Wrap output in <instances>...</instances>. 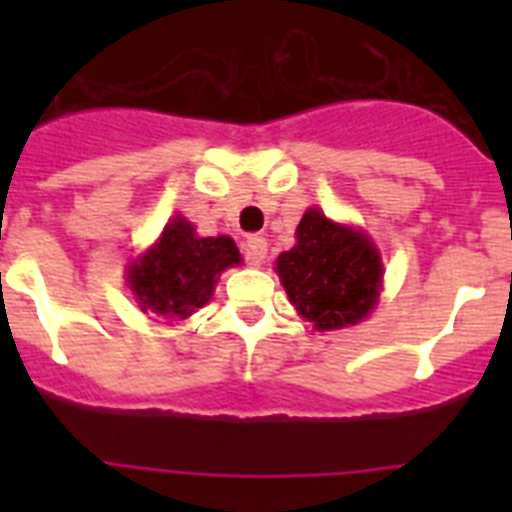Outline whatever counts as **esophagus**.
Here are the masks:
<instances>
[{
	"label": "esophagus",
	"instance_id": "obj_1",
	"mask_svg": "<svg viewBox=\"0 0 512 512\" xmlns=\"http://www.w3.org/2000/svg\"><path fill=\"white\" fill-rule=\"evenodd\" d=\"M266 251H269V243H266V238H261V235H248V241L243 243V256H246V261L251 266L264 264Z\"/></svg>",
	"mask_w": 512,
	"mask_h": 512
}]
</instances>
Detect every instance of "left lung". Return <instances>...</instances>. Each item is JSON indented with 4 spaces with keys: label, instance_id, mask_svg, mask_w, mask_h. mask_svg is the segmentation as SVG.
<instances>
[{
    "label": "left lung",
    "instance_id": "obj_1",
    "mask_svg": "<svg viewBox=\"0 0 512 512\" xmlns=\"http://www.w3.org/2000/svg\"><path fill=\"white\" fill-rule=\"evenodd\" d=\"M277 271L292 305L318 330L364 320L382 282V261L369 238L318 210L302 215L297 246L279 256Z\"/></svg>",
    "mask_w": 512,
    "mask_h": 512
}]
</instances>
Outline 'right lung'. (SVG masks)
Here are the masks:
<instances>
[{"instance_id":"add662e5","label":"right lung","mask_w":512,"mask_h":512,"mask_svg":"<svg viewBox=\"0 0 512 512\" xmlns=\"http://www.w3.org/2000/svg\"><path fill=\"white\" fill-rule=\"evenodd\" d=\"M233 264H241V253L228 235L197 238L184 217H174L156 246L130 266V289L143 312L184 320L207 305L215 277Z\"/></svg>"}]
</instances>
